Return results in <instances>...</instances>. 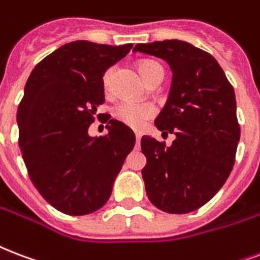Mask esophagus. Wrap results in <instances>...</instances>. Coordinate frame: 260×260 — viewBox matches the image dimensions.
Returning <instances> with one entry per match:
<instances>
[{"label": "esophagus", "instance_id": "esophagus-1", "mask_svg": "<svg viewBox=\"0 0 260 260\" xmlns=\"http://www.w3.org/2000/svg\"><path fill=\"white\" fill-rule=\"evenodd\" d=\"M135 136H136V146H139V143H140V138H142V136H140V134H138V132L135 134Z\"/></svg>", "mask_w": 260, "mask_h": 260}]
</instances>
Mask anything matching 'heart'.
I'll use <instances>...</instances> for the list:
<instances>
[{
    "mask_svg": "<svg viewBox=\"0 0 260 260\" xmlns=\"http://www.w3.org/2000/svg\"><path fill=\"white\" fill-rule=\"evenodd\" d=\"M139 69L147 83L156 75H161V73L164 75L161 65L156 64L155 61H143L139 65ZM113 73H114V68H109L102 77V87L106 94H109L113 88ZM154 114H155V108L147 102L121 101L113 109V116L116 120L135 129H142Z\"/></svg>",
    "mask_w": 260,
    "mask_h": 260,
    "instance_id": "b5f03b06",
    "label": "heart"
}]
</instances>
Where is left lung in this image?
I'll return each instance as SVG.
<instances>
[{
	"label": "left lung",
	"mask_w": 260,
	"mask_h": 260,
	"mask_svg": "<svg viewBox=\"0 0 260 260\" xmlns=\"http://www.w3.org/2000/svg\"><path fill=\"white\" fill-rule=\"evenodd\" d=\"M134 51L162 58L173 72L168 101L154 122L176 139L168 147L142 138L146 192L165 213H191L221 189L235 165L240 140L235 90L217 59L191 43H139Z\"/></svg>",
	"instance_id": "1"
}]
</instances>
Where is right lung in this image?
<instances>
[{"label":"right lung","mask_w":260,"mask_h":260,"mask_svg":"<svg viewBox=\"0 0 260 260\" xmlns=\"http://www.w3.org/2000/svg\"><path fill=\"white\" fill-rule=\"evenodd\" d=\"M131 49L75 41L45 57L27 80L17 109L20 151L38 192L61 213L101 209L134 148V131L110 116L108 134L88 135L105 102L104 73Z\"/></svg>","instance_id":"obj_1"}]
</instances>
